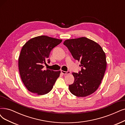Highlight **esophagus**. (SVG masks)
Here are the masks:
<instances>
[{
    "label": "esophagus",
    "instance_id": "esophagus-1",
    "mask_svg": "<svg viewBox=\"0 0 125 125\" xmlns=\"http://www.w3.org/2000/svg\"><path fill=\"white\" fill-rule=\"evenodd\" d=\"M61 72L63 73V74H64V75H68V74H70V73H71V72L69 71H67V72L61 71Z\"/></svg>",
    "mask_w": 125,
    "mask_h": 125
}]
</instances>
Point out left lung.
<instances>
[{
  "label": "left lung",
  "instance_id": "left-lung-1",
  "mask_svg": "<svg viewBox=\"0 0 125 125\" xmlns=\"http://www.w3.org/2000/svg\"><path fill=\"white\" fill-rule=\"evenodd\" d=\"M63 44L75 60L80 61L81 71L73 73L75 78L69 85L71 93L77 97H86L97 90L107 66L105 54L101 46L85 37L66 40Z\"/></svg>",
  "mask_w": 125,
  "mask_h": 125
}]
</instances>
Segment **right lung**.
<instances>
[{"label": "right lung", "instance_id": "right-lung-1", "mask_svg": "<svg viewBox=\"0 0 125 125\" xmlns=\"http://www.w3.org/2000/svg\"><path fill=\"white\" fill-rule=\"evenodd\" d=\"M62 40L42 35L29 40L22 46L18 59V67L21 80L29 91L43 95L52 90L60 71L44 70L43 64L48 59L52 50Z\"/></svg>", "mask_w": 125, "mask_h": 125}]
</instances>
